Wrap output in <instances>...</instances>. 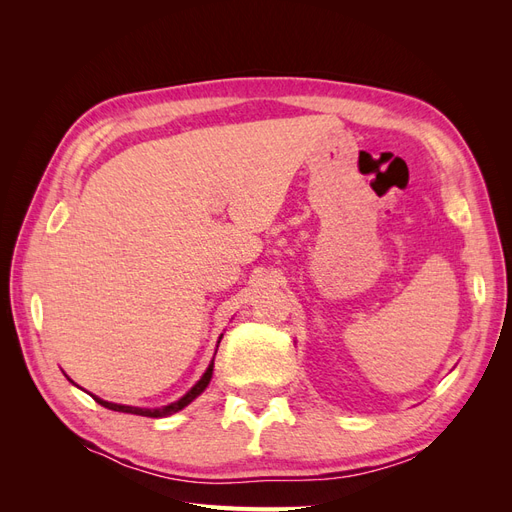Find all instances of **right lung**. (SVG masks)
Masks as SVG:
<instances>
[{"mask_svg":"<svg viewBox=\"0 0 512 512\" xmlns=\"http://www.w3.org/2000/svg\"><path fill=\"white\" fill-rule=\"evenodd\" d=\"M222 339V337H220ZM218 346H220V342H218ZM215 359V356H213ZM211 376H213V361H211V365L207 367V371L203 374V378H200L192 389L185 393L179 401H175V404H170V406H162V408H156V410H149V408H134V406H119V404H111V401H104V399H100V397H96V395H91L94 397L100 406H104V408H108V410H115V412H128V414H138V416H151V418H160V416H170V414H175V412H179V410H183L185 406L190 404V401H194L200 393H203L205 389H207V384H209V380H211Z\"/></svg>","mask_w":512,"mask_h":512,"instance_id":"1","label":"right lung"}]
</instances>
